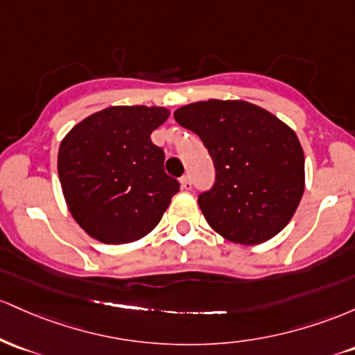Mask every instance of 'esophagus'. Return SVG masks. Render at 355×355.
I'll return each instance as SVG.
<instances>
[{"label": "esophagus", "mask_w": 355, "mask_h": 355, "mask_svg": "<svg viewBox=\"0 0 355 355\" xmlns=\"http://www.w3.org/2000/svg\"><path fill=\"white\" fill-rule=\"evenodd\" d=\"M181 188L186 189V191H189L191 188H193V182H191L189 174H184V176L181 178Z\"/></svg>", "instance_id": "34e87169"}]
</instances>
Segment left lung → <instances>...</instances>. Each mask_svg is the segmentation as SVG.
<instances>
[{
  "label": "left lung",
  "instance_id": "left-lung-1",
  "mask_svg": "<svg viewBox=\"0 0 355 355\" xmlns=\"http://www.w3.org/2000/svg\"><path fill=\"white\" fill-rule=\"evenodd\" d=\"M174 119L199 135L213 159L216 181L198 198L211 228L246 246L280 233L305 188V157L297 134L245 101L194 102L178 109Z\"/></svg>",
  "mask_w": 355,
  "mask_h": 355
}]
</instances>
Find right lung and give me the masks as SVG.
Instances as JSON below:
<instances>
[{"label": "right lung", "mask_w": 355, "mask_h": 355, "mask_svg": "<svg viewBox=\"0 0 355 355\" xmlns=\"http://www.w3.org/2000/svg\"><path fill=\"white\" fill-rule=\"evenodd\" d=\"M164 107H107L78 122L58 149V178L73 220L95 240L124 245L161 221L179 182L164 171L150 134Z\"/></svg>", "instance_id": "right-lung-1"}]
</instances>
